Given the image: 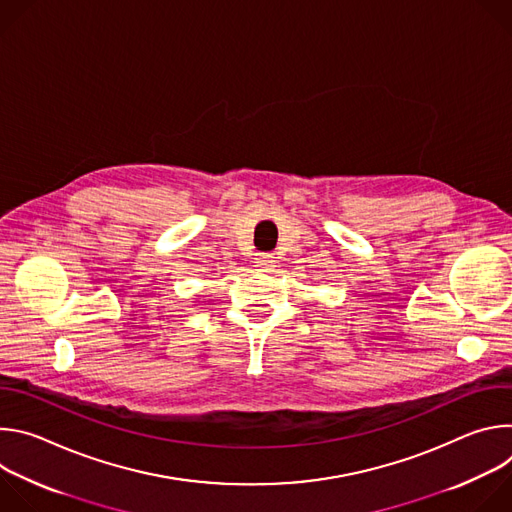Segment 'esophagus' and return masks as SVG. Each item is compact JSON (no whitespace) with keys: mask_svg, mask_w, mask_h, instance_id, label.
Instances as JSON below:
<instances>
[{"mask_svg":"<svg viewBox=\"0 0 512 512\" xmlns=\"http://www.w3.org/2000/svg\"><path fill=\"white\" fill-rule=\"evenodd\" d=\"M257 267L263 269V271L275 269V257L273 255H259L257 257Z\"/></svg>","mask_w":512,"mask_h":512,"instance_id":"obj_1","label":"esophagus"}]
</instances>
